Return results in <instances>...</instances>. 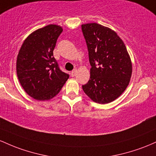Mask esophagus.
Wrapping results in <instances>:
<instances>
[{
    "label": "esophagus",
    "instance_id": "esophagus-1",
    "mask_svg": "<svg viewBox=\"0 0 156 156\" xmlns=\"http://www.w3.org/2000/svg\"><path fill=\"white\" fill-rule=\"evenodd\" d=\"M76 69H73L72 71H71V76H74L75 75H76Z\"/></svg>",
    "mask_w": 156,
    "mask_h": 156
}]
</instances>
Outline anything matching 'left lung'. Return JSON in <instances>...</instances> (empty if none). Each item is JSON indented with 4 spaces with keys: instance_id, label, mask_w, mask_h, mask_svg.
Returning <instances> with one entry per match:
<instances>
[{
    "instance_id": "1",
    "label": "left lung",
    "mask_w": 156,
    "mask_h": 156,
    "mask_svg": "<svg viewBox=\"0 0 156 156\" xmlns=\"http://www.w3.org/2000/svg\"><path fill=\"white\" fill-rule=\"evenodd\" d=\"M88 51L90 80L83 89L93 101L106 104L125 90L132 63L125 45L114 31L98 23L82 25Z\"/></svg>"
}]
</instances>
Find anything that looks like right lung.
<instances>
[{
	"label": "right lung",
	"instance_id": "1",
	"mask_svg": "<svg viewBox=\"0 0 156 156\" xmlns=\"http://www.w3.org/2000/svg\"><path fill=\"white\" fill-rule=\"evenodd\" d=\"M61 26L48 25L24 40L17 58V74L23 88L37 100L55 97L69 78L59 69L53 51Z\"/></svg>",
	"mask_w": 156,
	"mask_h": 156
}]
</instances>
